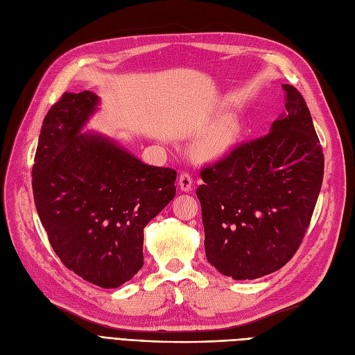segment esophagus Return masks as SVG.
<instances>
[{"label":"esophagus","mask_w":355,"mask_h":355,"mask_svg":"<svg viewBox=\"0 0 355 355\" xmlns=\"http://www.w3.org/2000/svg\"><path fill=\"white\" fill-rule=\"evenodd\" d=\"M179 187L184 193H191V191H193V178H191V175L187 173V171H182L179 175Z\"/></svg>","instance_id":"1"}]
</instances>
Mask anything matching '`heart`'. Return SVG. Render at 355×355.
Instances as JSON below:
<instances>
[{
    "label": "heart",
    "instance_id": "obj_1",
    "mask_svg": "<svg viewBox=\"0 0 355 355\" xmlns=\"http://www.w3.org/2000/svg\"><path fill=\"white\" fill-rule=\"evenodd\" d=\"M236 137V128L232 123H225V125L219 127L215 130L210 136L206 137L203 141V152L207 157H219L223 155L224 152L228 150L232 146Z\"/></svg>",
    "mask_w": 355,
    "mask_h": 355
}]
</instances>
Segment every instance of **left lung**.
<instances>
[{
  "label": "left lung",
  "instance_id": "1",
  "mask_svg": "<svg viewBox=\"0 0 355 355\" xmlns=\"http://www.w3.org/2000/svg\"><path fill=\"white\" fill-rule=\"evenodd\" d=\"M286 113L270 132L200 171L207 261L236 281L279 270L299 249L317 205L324 155L311 112L282 85Z\"/></svg>",
  "mask_w": 355,
  "mask_h": 355
}]
</instances>
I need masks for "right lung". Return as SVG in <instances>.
<instances>
[{
    "label": "right lung",
    "mask_w": 355,
    "mask_h": 355,
    "mask_svg": "<svg viewBox=\"0 0 355 355\" xmlns=\"http://www.w3.org/2000/svg\"><path fill=\"white\" fill-rule=\"evenodd\" d=\"M97 104L91 91L65 92L47 112L33 193L67 269L116 288L141 269L143 228L176 196V170L148 166L100 134H80Z\"/></svg>",
    "instance_id": "obj_1"
}]
</instances>
